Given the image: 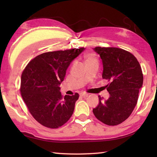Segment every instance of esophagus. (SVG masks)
<instances>
[{"label": "esophagus", "mask_w": 157, "mask_h": 157, "mask_svg": "<svg viewBox=\"0 0 157 157\" xmlns=\"http://www.w3.org/2000/svg\"><path fill=\"white\" fill-rule=\"evenodd\" d=\"M88 95H89L88 94H86V93H84V94H82L80 96H82V97L85 98V97H88Z\"/></svg>", "instance_id": "esophagus-1"}]
</instances>
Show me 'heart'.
<instances>
[{
	"label": "heart",
	"mask_w": 157,
	"mask_h": 157,
	"mask_svg": "<svg viewBox=\"0 0 157 157\" xmlns=\"http://www.w3.org/2000/svg\"><path fill=\"white\" fill-rule=\"evenodd\" d=\"M96 61V58L94 57V56L93 55L87 54L85 55V61L86 63L91 61Z\"/></svg>",
	"instance_id": "heart-1"
}]
</instances>
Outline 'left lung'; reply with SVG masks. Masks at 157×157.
I'll use <instances>...</instances> for the list:
<instances>
[{
    "label": "left lung",
    "instance_id": "1",
    "mask_svg": "<svg viewBox=\"0 0 157 157\" xmlns=\"http://www.w3.org/2000/svg\"><path fill=\"white\" fill-rule=\"evenodd\" d=\"M93 50L102 60V78L110 82L106 86L109 98L103 101L98 96V105L93 109V113L106 125H119L129 117L137 103L139 90L143 84L140 65L125 50L99 46Z\"/></svg>",
    "mask_w": 157,
    "mask_h": 157
}]
</instances>
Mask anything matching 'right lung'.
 Segmentation results:
<instances>
[{"instance_id": "right-lung-1", "label": "right lung", "mask_w": 157, "mask_h": 157, "mask_svg": "<svg viewBox=\"0 0 157 157\" xmlns=\"http://www.w3.org/2000/svg\"><path fill=\"white\" fill-rule=\"evenodd\" d=\"M84 48L48 52L28 63L21 79L22 98L34 118L42 125L58 128L68 121L79 94L63 98L59 86L71 62Z\"/></svg>"}]
</instances>
